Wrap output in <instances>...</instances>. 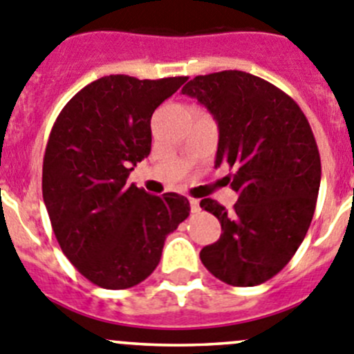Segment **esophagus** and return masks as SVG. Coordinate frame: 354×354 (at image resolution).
Listing matches in <instances>:
<instances>
[{"instance_id": "esophagus-1", "label": "esophagus", "mask_w": 354, "mask_h": 354, "mask_svg": "<svg viewBox=\"0 0 354 354\" xmlns=\"http://www.w3.org/2000/svg\"><path fill=\"white\" fill-rule=\"evenodd\" d=\"M188 201H190V209H192V213H197V211L201 209L199 201H197V199H188Z\"/></svg>"}]
</instances>
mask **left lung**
I'll use <instances>...</instances> for the list:
<instances>
[{"mask_svg": "<svg viewBox=\"0 0 354 354\" xmlns=\"http://www.w3.org/2000/svg\"><path fill=\"white\" fill-rule=\"evenodd\" d=\"M181 92L216 120L214 166L234 171L227 180L239 194L232 211L201 201L222 223L201 262L227 285L266 283L292 260L315 214L322 160L311 125L288 94L250 73L201 75Z\"/></svg>", "mask_w": 354, "mask_h": 354, "instance_id": "1", "label": "left lung"}]
</instances>
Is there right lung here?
<instances>
[{"label":"right lung","mask_w":354,"mask_h":354,"mask_svg":"<svg viewBox=\"0 0 354 354\" xmlns=\"http://www.w3.org/2000/svg\"><path fill=\"white\" fill-rule=\"evenodd\" d=\"M185 82L102 77L73 95L52 127L43 201L62 253L101 288L145 281L166 237L190 213L180 194L158 197L127 185L129 173L150 155L151 115Z\"/></svg>","instance_id":"right-lung-1"}]
</instances>
